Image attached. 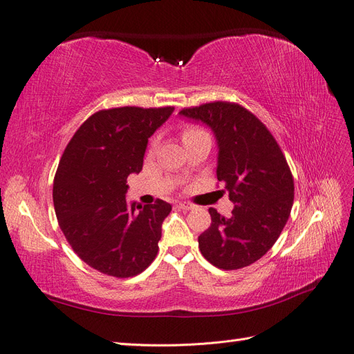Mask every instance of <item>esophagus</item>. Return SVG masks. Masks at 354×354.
Listing matches in <instances>:
<instances>
[{
	"label": "esophagus",
	"mask_w": 354,
	"mask_h": 354,
	"mask_svg": "<svg viewBox=\"0 0 354 354\" xmlns=\"http://www.w3.org/2000/svg\"><path fill=\"white\" fill-rule=\"evenodd\" d=\"M177 208L183 209V211H189V209L194 208V205H190V203H187V202H178L177 203Z\"/></svg>",
	"instance_id": "esophagus-1"
}]
</instances>
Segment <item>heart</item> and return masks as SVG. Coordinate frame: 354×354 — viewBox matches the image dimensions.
I'll use <instances>...</instances> for the list:
<instances>
[{"label": "heart", "mask_w": 354, "mask_h": 354, "mask_svg": "<svg viewBox=\"0 0 354 354\" xmlns=\"http://www.w3.org/2000/svg\"><path fill=\"white\" fill-rule=\"evenodd\" d=\"M196 133H199V130H196V128H187V130L183 133V138H186L192 134H196Z\"/></svg>", "instance_id": "b5f03b06"}]
</instances>
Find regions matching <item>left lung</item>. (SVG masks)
I'll return each mask as SVG.
<instances>
[{
  "instance_id": "8db88e82",
  "label": "left lung",
  "mask_w": 354,
  "mask_h": 354,
  "mask_svg": "<svg viewBox=\"0 0 354 354\" xmlns=\"http://www.w3.org/2000/svg\"><path fill=\"white\" fill-rule=\"evenodd\" d=\"M209 127L218 146L217 178L234 203L232 216L209 208L211 226L198 238L202 255L223 270L260 260L291 214L294 178L274 137L241 104L214 102L180 111Z\"/></svg>"
}]
</instances>
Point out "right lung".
Instances as JSON below:
<instances>
[{"mask_svg":"<svg viewBox=\"0 0 354 354\" xmlns=\"http://www.w3.org/2000/svg\"><path fill=\"white\" fill-rule=\"evenodd\" d=\"M173 112V106L99 111L62 155L53 183L59 226L75 254L103 274L136 276L158 254L171 205L127 202V177L140 173L149 137Z\"/></svg>","mask_w":354,"mask_h":354,"instance_id":"add662e5","label":"right lung"}]
</instances>
